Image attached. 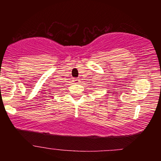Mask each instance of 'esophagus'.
<instances>
[{
	"label": "esophagus",
	"instance_id": "obj_1",
	"mask_svg": "<svg viewBox=\"0 0 161 161\" xmlns=\"http://www.w3.org/2000/svg\"><path fill=\"white\" fill-rule=\"evenodd\" d=\"M73 81L75 83H80V79H78V78H73Z\"/></svg>",
	"mask_w": 161,
	"mask_h": 161
}]
</instances>
